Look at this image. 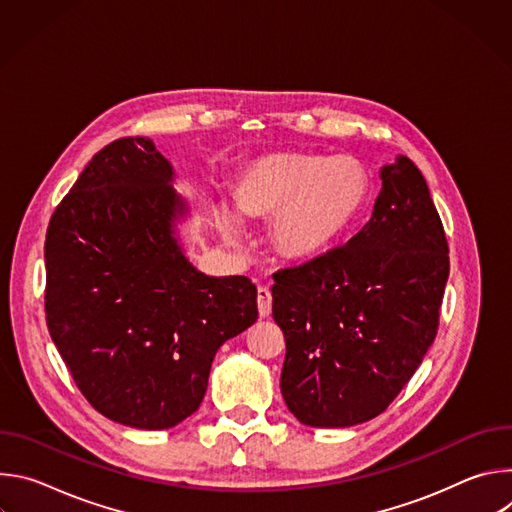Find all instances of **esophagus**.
Returning a JSON list of instances; mask_svg holds the SVG:
<instances>
[{
	"mask_svg": "<svg viewBox=\"0 0 512 512\" xmlns=\"http://www.w3.org/2000/svg\"><path fill=\"white\" fill-rule=\"evenodd\" d=\"M257 308L261 318H267L271 314V289L265 285H259L257 289Z\"/></svg>",
	"mask_w": 512,
	"mask_h": 512,
	"instance_id": "obj_1",
	"label": "esophagus"
}]
</instances>
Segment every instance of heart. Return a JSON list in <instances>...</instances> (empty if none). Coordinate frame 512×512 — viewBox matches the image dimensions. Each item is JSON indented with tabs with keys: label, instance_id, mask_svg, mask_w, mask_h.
I'll list each match as a JSON object with an SVG mask.
<instances>
[{
	"label": "heart",
	"instance_id": "obj_1",
	"mask_svg": "<svg viewBox=\"0 0 512 512\" xmlns=\"http://www.w3.org/2000/svg\"><path fill=\"white\" fill-rule=\"evenodd\" d=\"M371 180L350 158L275 154L251 162L235 186L237 208L249 216H271L273 247L294 259H310L334 245L364 210ZM223 223H237L223 210Z\"/></svg>",
	"mask_w": 512,
	"mask_h": 512
}]
</instances>
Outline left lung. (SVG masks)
I'll use <instances>...</instances> for the list:
<instances>
[{
	"label": "left lung",
	"mask_w": 512,
	"mask_h": 512,
	"mask_svg": "<svg viewBox=\"0 0 512 512\" xmlns=\"http://www.w3.org/2000/svg\"><path fill=\"white\" fill-rule=\"evenodd\" d=\"M371 221L348 243L273 273L285 338L281 395L304 425L348 427L381 415L440 328L448 239L419 168L381 170Z\"/></svg>",
	"instance_id": "obj_1"
}]
</instances>
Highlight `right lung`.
Returning <instances> with one entry per match:
<instances>
[{"mask_svg":"<svg viewBox=\"0 0 512 512\" xmlns=\"http://www.w3.org/2000/svg\"><path fill=\"white\" fill-rule=\"evenodd\" d=\"M170 180L150 139H115L60 200L44 243L46 324L66 369L101 415L139 429L192 415L216 350L257 320L249 277H208L182 255Z\"/></svg>","mask_w":512,"mask_h":512,"instance_id":"right-lung-1","label":"right lung"}]
</instances>
